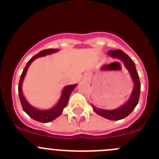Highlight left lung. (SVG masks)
Listing matches in <instances>:
<instances>
[{
	"instance_id": "obj_1",
	"label": "left lung",
	"mask_w": 159,
	"mask_h": 159,
	"mask_svg": "<svg viewBox=\"0 0 159 159\" xmlns=\"http://www.w3.org/2000/svg\"><path fill=\"white\" fill-rule=\"evenodd\" d=\"M108 56H110L112 58H117L120 61H122L124 64L125 67L127 68V71L130 73V77L132 79V81L134 83V88L132 90L131 94L130 95V98L127 99V101L121 107L113 109V110H104V109H100L92 105L93 110L96 114L105 119H110V120H119V119H124L127 116H128L133 110L134 109L138 104L139 99L140 95V90H141V84H140L139 77L135 67V64L130 57L127 56L124 52H123L120 49L118 50H111L107 52Z\"/></svg>"
}]
</instances>
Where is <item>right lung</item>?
<instances>
[{
  "mask_svg": "<svg viewBox=\"0 0 159 159\" xmlns=\"http://www.w3.org/2000/svg\"><path fill=\"white\" fill-rule=\"evenodd\" d=\"M58 51L59 49H45V50H43V51L40 52L38 54L35 55L34 57H32L29 60V62L27 63L25 67L24 68L23 72H22L21 75H20V79L19 81L18 93H19L20 100V103H21V106L23 107V110L32 119L36 120L38 122H41V123H48V122L52 121V120L57 119V117H59L62 114L63 111H64V108L67 106L71 93L73 92V90L75 89V87L77 86V84L67 85V86L64 87L58 102L53 107L50 108V109H47V110H40V109H37V108L32 107L26 100L25 97L23 95V92H22V84H23V81L25 77V75H26L28 69H29V67L32 64V61H34L36 59L39 58V57H45L47 55L53 54L55 52H57Z\"/></svg>",
  "mask_w": 159,
  "mask_h": 159,
  "instance_id": "right-lung-1",
  "label": "right lung"
}]
</instances>
